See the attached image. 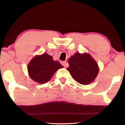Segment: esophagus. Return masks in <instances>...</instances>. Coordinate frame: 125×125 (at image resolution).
<instances>
[{"instance_id":"esophagus-1","label":"esophagus","mask_w":125,"mask_h":125,"mask_svg":"<svg viewBox=\"0 0 125 125\" xmlns=\"http://www.w3.org/2000/svg\"><path fill=\"white\" fill-rule=\"evenodd\" d=\"M61 64H62L65 67H68V66H69V64H68V63L66 62V61H62V62H61Z\"/></svg>"}]
</instances>
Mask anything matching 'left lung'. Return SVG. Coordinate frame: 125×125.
Wrapping results in <instances>:
<instances>
[{"instance_id":"left-lung-1","label":"left lung","mask_w":125,"mask_h":125,"mask_svg":"<svg viewBox=\"0 0 125 125\" xmlns=\"http://www.w3.org/2000/svg\"><path fill=\"white\" fill-rule=\"evenodd\" d=\"M67 70L73 79L83 85H88L96 77L98 73V65L89 54L76 53L68 60Z\"/></svg>"}]
</instances>
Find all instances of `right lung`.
<instances>
[{
    "label": "right lung",
    "mask_w": 125,
    "mask_h": 125,
    "mask_svg": "<svg viewBox=\"0 0 125 125\" xmlns=\"http://www.w3.org/2000/svg\"><path fill=\"white\" fill-rule=\"evenodd\" d=\"M63 66L59 61H54L52 56L44 53L35 56L28 66L30 77L40 83H45L49 81L55 72Z\"/></svg>",
    "instance_id": "obj_1"
}]
</instances>
